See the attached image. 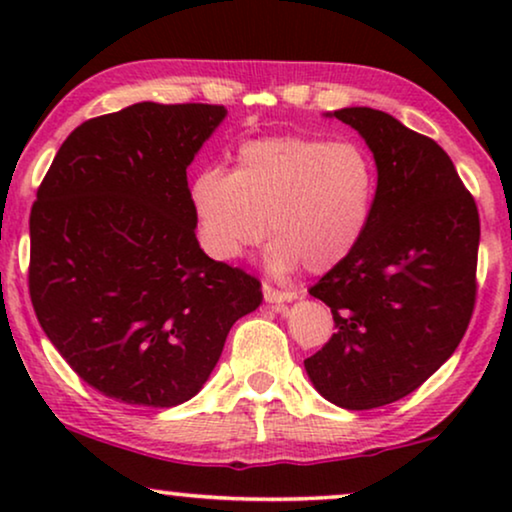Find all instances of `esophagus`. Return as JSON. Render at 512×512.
Returning <instances> with one entry per match:
<instances>
[{"label": "esophagus", "mask_w": 512, "mask_h": 512, "mask_svg": "<svg viewBox=\"0 0 512 512\" xmlns=\"http://www.w3.org/2000/svg\"><path fill=\"white\" fill-rule=\"evenodd\" d=\"M263 298L265 303L270 305H282V303H291V300H296V293L279 291V289H272L268 284H263Z\"/></svg>", "instance_id": "34e87169"}]
</instances>
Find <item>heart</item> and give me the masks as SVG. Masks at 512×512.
<instances>
[{
    "instance_id": "heart-1",
    "label": "heart",
    "mask_w": 512,
    "mask_h": 512,
    "mask_svg": "<svg viewBox=\"0 0 512 512\" xmlns=\"http://www.w3.org/2000/svg\"><path fill=\"white\" fill-rule=\"evenodd\" d=\"M377 195V170L354 142L265 137L240 146L235 170H205L191 181L202 247L230 263L263 240L272 272L300 263L321 275L340 265L366 235Z\"/></svg>"
}]
</instances>
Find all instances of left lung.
I'll return each mask as SVG.
<instances>
[{"mask_svg": "<svg viewBox=\"0 0 512 512\" xmlns=\"http://www.w3.org/2000/svg\"><path fill=\"white\" fill-rule=\"evenodd\" d=\"M326 116L366 139L377 195L359 247L310 289L331 307L338 331L305 370L326 401L373 410L422 387L464 338L480 216L433 139L370 107Z\"/></svg>", "mask_w": 512, "mask_h": 512, "instance_id": "obj_1", "label": "left lung"}]
</instances>
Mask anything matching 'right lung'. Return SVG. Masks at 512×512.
<instances>
[{"label":"right lung","mask_w":512,"mask_h":512,"mask_svg":"<svg viewBox=\"0 0 512 512\" xmlns=\"http://www.w3.org/2000/svg\"><path fill=\"white\" fill-rule=\"evenodd\" d=\"M219 104L139 102L81 123L30 214V296L76 375L128 405L172 408L209 380L261 282L200 249L186 167Z\"/></svg>","instance_id":"obj_1"}]
</instances>
